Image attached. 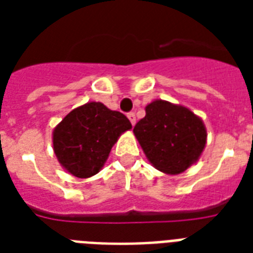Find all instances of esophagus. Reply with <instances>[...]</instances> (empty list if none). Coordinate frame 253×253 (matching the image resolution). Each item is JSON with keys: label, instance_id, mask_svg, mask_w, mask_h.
Instances as JSON below:
<instances>
[{"label": "esophagus", "instance_id": "esophagus-1", "mask_svg": "<svg viewBox=\"0 0 253 253\" xmlns=\"http://www.w3.org/2000/svg\"><path fill=\"white\" fill-rule=\"evenodd\" d=\"M127 118L130 119V122L132 126H134L135 123H136V117H135V113H128V114H127Z\"/></svg>", "mask_w": 253, "mask_h": 253}]
</instances>
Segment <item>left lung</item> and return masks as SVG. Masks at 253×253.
Instances as JSON below:
<instances>
[{
    "label": "left lung",
    "mask_w": 253,
    "mask_h": 253,
    "mask_svg": "<svg viewBox=\"0 0 253 253\" xmlns=\"http://www.w3.org/2000/svg\"><path fill=\"white\" fill-rule=\"evenodd\" d=\"M134 134L155 168L178 174L200 159L206 146V127L188 107L156 99L146 106V117Z\"/></svg>",
    "instance_id": "8db88e82"
}]
</instances>
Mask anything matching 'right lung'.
<instances>
[{"label": "right lung", "instance_id": "add662e5", "mask_svg": "<svg viewBox=\"0 0 253 253\" xmlns=\"http://www.w3.org/2000/svg\"><path fill=\"white\" fill-rule=\"evenodd\" d=\"M131 128L122 113L101 102H87L73 109L55 127L53 151L67 172L87 178L102 169L119 136Z\"/></svg>", "mask_w": 253, "mask_h": 253}]
</instances>
